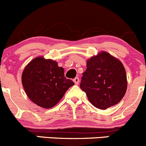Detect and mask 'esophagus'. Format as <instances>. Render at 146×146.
<instances>
[{"instance_id": "esophagus-1", "label": "esophagus", "mask_w": 146, "mask_h": 146, "mask_svg": "<svg viewBox=\"0 0 146 146\" xmlns=\"http://www.w3.org/2000/svg\"><path fill=\"white\" fill-rule=\"evenodd\" d=\"M74 82L75 84H79V79L78 77H76L74 79Z\"/></svg>"}]
</instances>
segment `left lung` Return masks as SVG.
<instances>
[{
	"mask_svg": "<svg viewBox=\"0 0 146 146\" xmlns=\"http://www.w3.org/2000/svg\"><path fill=\"white\" fill-rule=\"evenodd\" d=\"M127 74L122 63L106 52L88 60L80 88L88 100L101 110L117 104L125 95Z\"/></svg>",
	"mask_w": 146,
	"mask_h": 146,
	"instance_id": "left-lung-1",
	"label": "left lung"
}]
</instances>
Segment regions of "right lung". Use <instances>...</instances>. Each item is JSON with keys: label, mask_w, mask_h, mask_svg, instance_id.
I'll list each match as a JSON object with an SVG mask.
<instances>
[{"label": "right lung", "mask_w": 146, "mask_h": 146, "mask_svg": "<svg viewBox=\"0 0 146 146\" xmlns=\"http://www.w3.org/2000/svg\"><path fill=\"white\" fill-rule=\"evenodd\" d=\"M22 82L29 98L43 108L55 106L74 83L67 79L64 69L52 60L38 57L24 70Z\"/></svg>", "instance_id": "obj_1"}]
</instances>
